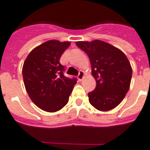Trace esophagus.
Here are the masks:
<instances>
[{
    "label": "esophagus",
    "mask_w": 150,
    "mask_h": 150,
    "mask_svg": "<svg viewBox=\"0 0 150 150\" xmlns=\"http://www.w3.org/2000/svg\"><path fill=\"white\" fill-rule=\"evenodd\" d=\"M84 75L85 73L83 71H79V73L78 75V79L79 81H82L83 80V79L84 78Z\"/></svg>",
    "instance_id": "obj_1"
}]
</instances>
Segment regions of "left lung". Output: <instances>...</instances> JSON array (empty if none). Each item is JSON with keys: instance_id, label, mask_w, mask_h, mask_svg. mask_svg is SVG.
Returning <instances> with one entry per match:
<instances>
[{"instance_id": "left-lung-1", "label": "left lung", "mask_w": 150, "mask_h": 150, "mask_svg": "<svg viewBox=\"0 0 150 150\" xmlns=\"http://www.w3.org/2000/svg\"><path fill=\"white\" fill-rule=\"evenodd\" d=\"M75 44L88 55L96 82L94 91L88 93L90 104L103 112L115 108L130 87L132 70L128 58L120 49L100 40Z\"/></svg>"}]
</instances>
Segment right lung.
<instances>
[{
  "instance_id": "right-lung-1",
  "label": "right lung",
  "mask_w": 150,
  "mask_h": 150,
  "mask_svg": "<svg viewBox=\"0 0 150 150\" xmlns=\"http://www.w3.org/2000/svg\"><path fill=\"white\" fill-rule=\"evenodd\" d=\"M70 45V42L50 40L32 50L25 60V87L31 100L42 110L54 112L68 103L77 79L64 76L59 60Z\"/></svg>"
}]
</instances>
